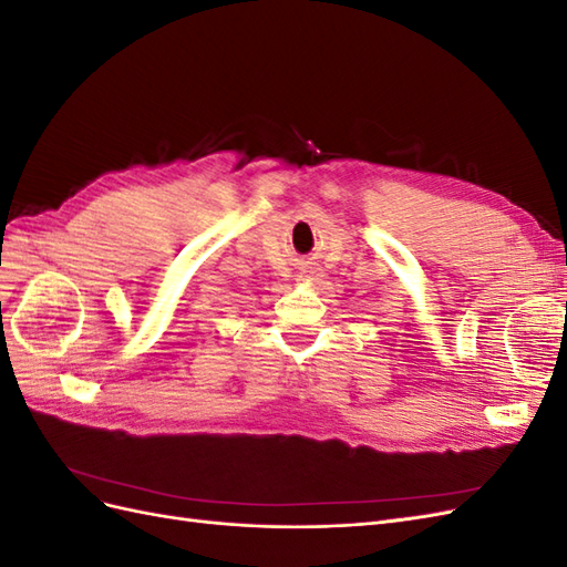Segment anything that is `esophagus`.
<instances>
[{
	"mask_svg": "<svg viewBox=\"0 0 567 567\" xmlns=\"http://www.w3.org/2000/svg\"><path fill=\"white\" fill-rule=\"evenodd\" d=\"M302 277H305L307 281H315V279H317V271H315V269H305Z\"/></svg>",
	"mask_w": 567,
	"mask_h": 567,
	"instance_id": "1",
	"label": "esophagus"
}]
</instances>
